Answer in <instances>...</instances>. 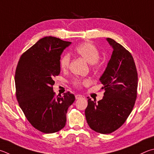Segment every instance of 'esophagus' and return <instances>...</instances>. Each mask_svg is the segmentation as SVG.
<instances>
[{
  "label": "esophagus",
  "mask_w": 154,
  "mask_h": 154,
  "mask_svg": "<svg viewBox=\"0 0 154 154\" xmlns=\"http://www.w3.org/2000/svg\"><path fill=\"white\" fill-rule=\"evenodd\" d=\"M82 97H83V96H82V95H79V94L75 95V98H76L77 100L80 99V98H82Z\"/></svg>",
  "instance_id": "1"
}]
</instances>
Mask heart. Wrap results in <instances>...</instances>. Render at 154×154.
<instances>
[{
	"label": "heart",
	"instance_id": "1",
	"mask_svg": "<svg viewBox=\"0 0 154 154\" xmlns=\"http://www.w3.org/2000/svg\"><path fill=\"white\" fill-rule=\"evenodd\" d=\"M75 50L77 54L84 58L87 62L92 64L94 68L97 69L99 67L100 63L98 60L100 58V52L93 44L88 42H83L75 47ZM70 62H71V58L69 54L67 53L64 54L60 57L59 60L60 68L63 71H66L69 67ZM88 83L89 80L88 79H74L72 82V85L77 88H79L82 85H85Z\"/></svg>",
	"mask_w": 154,
	"mask_h": 154
}]
</instances>
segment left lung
I'll return each mask as SVG.
<instances>
[{
    "mask_svg": "<svg viewBox=\"0 0 154 154\" xmlns=\"http://www.w3.org/2000/svg\"><path fill=\"white\" fill-rule=\"evenodd\" d=\"M112 54L100 82L104 89L103 99L96 102L88 97L85 110L88 124L92 130L109 134L125 123L135 105L137 95L138 75L131 53L113 39L107 38Z\"/></svg>",
    "mask_w": 154,
    "mask_h": 154,
    "instance_id": "1",
    "label": "left lung"
}]
</instances>
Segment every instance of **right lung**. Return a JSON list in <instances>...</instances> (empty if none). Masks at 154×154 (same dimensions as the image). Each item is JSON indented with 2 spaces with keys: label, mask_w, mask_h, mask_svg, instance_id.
<instances>
[{
  "label": "right lung",
  "mask_w": 154,
  "mask_h": 154,
  "mask_svg": "<svg viewBox=\"0 0 154 154\" xmlns=\"http://www.w3.org/2000/svg\"><path fill=\"white\" fill-rule=\"evenodd\" d=\"M71 44L46 36L23 52L17 66L15 82L19 105L30 124L44 133L64 128L68 108L75 100L69 91L63 96H57L53 91L54 77L60 72V55Z\"/></svg>",
  "instance_id": "add662e5"
}]
</instances>
